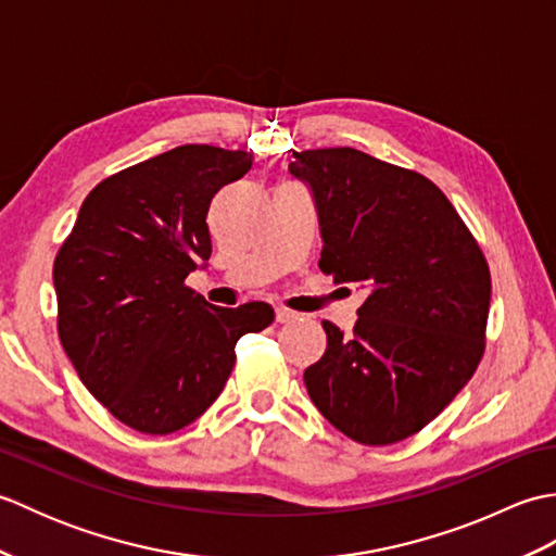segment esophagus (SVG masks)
Returning a JSON list of instances; mask_svg holds the SVG:
<instances>
[{
    "mask_svg": "<svg viewBox=\"0 0 556 556\" xmlns=\"http://www.w3.org/2000/svg\"><path fill=\"white\" fill-rule=\"evenodd\" d=\"M275 317H277V323H291V320H296L299 313H293L289 308H277Z\"/></svg>",
    "mask_w": 556,
    "mask_h": 556,
    "instance_id": "1",
    "label": "esophagus"
}]
</instances>
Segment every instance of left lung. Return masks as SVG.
Wrapping results in <instances>:
<instances>
[{
    "label": "left lung",
    "instance_id": "left-lung-1",
    "mask_svg": "<svg viewBox=\"0 0 556 556\" xmlns=\"http://www.w3.org/2000/svg\"><path fill=\"white\" fill-rule=\"evenodd\" d=\"M323 236L320 269L368 291L353 334L332 323L305 368L317 410L351 440L384 446L422 430L485 351L490 267L448 198L422 174L353 148L293 152Z\"/></svg>",
    "mask_w": 556,
    "mask_h": 556
}]
</instances>
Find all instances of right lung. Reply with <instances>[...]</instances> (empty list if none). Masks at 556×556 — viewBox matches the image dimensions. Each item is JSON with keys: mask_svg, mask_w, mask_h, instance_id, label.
Here are the masks:
<instances>
[{"mask_svg": "<svg viewBox=\"0 0 556 556\" xmlns=\"http://www.w3.org/2000/svg\"><path fill=\"white\" fill-rule=\"evenodd\" d=\"M253 155L179 146L100 181L54 260L56 329L80 382L146 434L191 425L227 384L236 341L275 320L253 301L217 308L186 287L212 253L207 210Z\"/></svg>", "mask_w": 556, "mask_h": 556, "instance_id": "right-lung-1", "label": "right lung"}]
</instances>
